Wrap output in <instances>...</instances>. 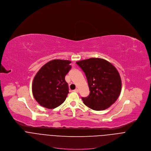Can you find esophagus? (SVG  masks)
I'll return each mask as SVG.
<instances>
[{
    "mask_svg": "<svg viewBox=\"0 0 151 151\" xmlns=\"http://www.w3.org/2000/svg\"><path fill=\"white\" fill-rule=\"evenodd\" d=\"M75 92H76V93H78L79 92V90L78 88H76L75 90H74Z\"/></svg>",
    "mask_w": 151,
    "mask_h": 151,
    "instance_id": "34e87169",
    "label": "esophagus"
}]
</instances>
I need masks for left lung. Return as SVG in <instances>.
Segmentation results:
<instances>
[{
	"mask_svg": "<svg viewBox=\"0 0 151 151\" xmlns=\"http://www.w3.org/2000/svg\"><path fill=\"white\" fill-rule=\"evenodd\" d=\"M87 77L90 94L82 97L83 103L95 111L109 107L118 99L121 90V79L114 66L106 60L91 58L77 61Z\"/></svg>",
	"mask_w": 151,
	"mask_h": 151,
	"instance_id": "8db88e82",
	"label": "left lung"
}]
</instances>
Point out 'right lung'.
Returning <instances> with one entry per match:
<instances>
[{
    "mask_svg": "<svg viewBox=\"0 0 151 151\" xmlns=\"http://www.w3.org/2000/svg\"><path fill=\"white\" fill-rule=\"evenodd\" d=\"M71 61L53 60L43 66L35 75L32 93L42 106L54 109L65 101L69 93L65 76L70 70Z\"/></svg>",
    "mask_w": 151,
    "mask_h": 151,
    "instance_id": "1",
    "label": "right lung"
}]
</instances>
